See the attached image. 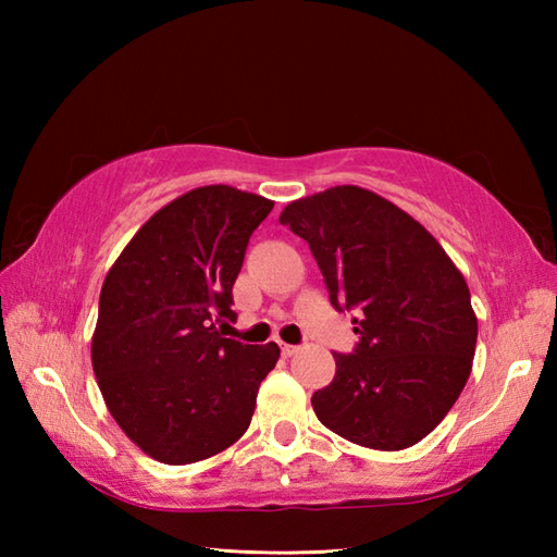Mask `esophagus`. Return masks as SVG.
Listing matches in <instances>:
<instances>
[{
	"mask_svg": "<svg viewBox=\"0 0 557 557\" xmlns=\"http://www.w3.org/2000/svg\"><path fill=\"white\" fill-rule=\"evenodd\" d=\"M280 349H282V357H294V354H299V347L294 345H280Z\"/></svg>",
	"mask_w": 557,
	"mask_h": 557,
	"instance_id": "esophagus-1",
	"label": "esophagus"
}]
</instances>
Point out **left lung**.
I'll list each match as a JSON object with an SVG mask.
<instances>
[{
	"label": "left lung",
	"instance_id": "8db88e82",
	"mask_svg": "<svg viewBox=\"0 0 557 557\" xmlns=\"http://www.w3.org/2000/svg\"><path fill=\"white\" fill-rule=\"evenodd\" d=\"M309 242L337 311L357 309L354 354H333V383L311 405L318 421L361 447L423 441L465 389L479 323L467 280L435 236L361 186H333L282 210Z\"/></svg>",
	"mask_w": 557,
	"mask_h": 557
}]
</instances>
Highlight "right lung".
<instances>
[{"mask_svg":"<svg viewBox=\"0 0 557 557\" xmlns=\"http://www.w3.org/2000/svg\"><path fill=\"white\" fill-rule=\"evenodd\" d=\"M272 200L212 184L160 208L102 282L90 359L114 421L162 465L234 445L280 347L220 335L248 236Z\"/></svg>","mask_w":557,"mask_h":557,"instance_id":"obj_1","label":"right lung"}]
</instances>
